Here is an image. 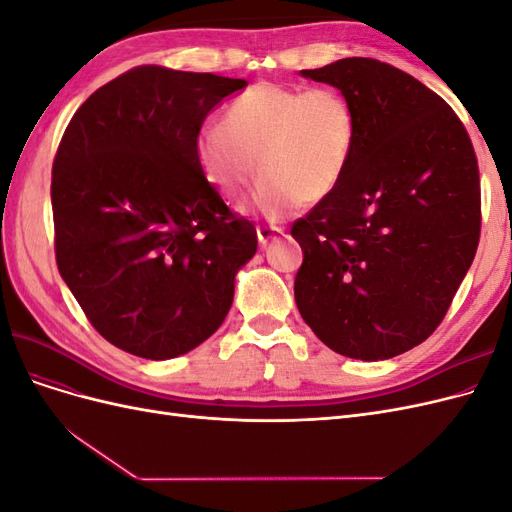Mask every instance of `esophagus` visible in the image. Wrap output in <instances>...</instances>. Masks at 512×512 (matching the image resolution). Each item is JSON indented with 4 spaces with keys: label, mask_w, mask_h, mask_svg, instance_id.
<instances>
[{
    "label": "esophagus",
    "mask_w": 512,
    "mask_h": 512,
    "mask_svg": "<svg viewBox=\"0 0 512 512\" xmlns=\"http://www.w3.org/2000/svg\"><path fill=\"white\" fill-rule=\"evenodd\" d=\"M256 232H258V243L265 247L280 235H284V228L282 226H258Z\"/></svg>",
    "instance_id": "1"
}]
</instances>
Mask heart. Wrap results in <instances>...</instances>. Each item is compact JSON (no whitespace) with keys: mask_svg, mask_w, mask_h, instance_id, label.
Instances as JSON below:
<instances>
[{"mask_svg":"<svg viewBox=\"0 0 512 512\" xmlns=\"http://www.w3.org/2000/svg\"><path fill=\"white\" fill-rule=\"evenodd\" d=\"M356 123L350 102L331 87L256 83L232 100L224 126L207 123L196 136V160L222 194L237 198L265 175L254 207L282 220L327 198L350 164Z\"/></svg>","mask_w":512,"mask_h":512,"instance_id":"b5f03b06","label":"heart"}]
</instances>
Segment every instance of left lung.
<instances>
[{"instance_id": "left-lung-1", "label": "left lung", "mask_w": 512, "mask_h": 512, "mask_svg": "<svg viewBox=\"0 0 512 512\" xmlns=\"http://www.w3.org/2000/svg\"><path fill=\"white\" fill-rule=\"evenodd\" d=\"M339 89L354 113L337 188L292 226L303 250L294 301L322 344L386 361L436 331L480 235L470 136L438 94L367 57L301 70Z\"/></svg>"}]
</instances>
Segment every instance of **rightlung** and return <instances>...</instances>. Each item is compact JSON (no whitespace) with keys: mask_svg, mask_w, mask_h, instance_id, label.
I'll return each mask as SVG.
<instances>
[{"mask_svg":"<svg viewBox=\"0 0 512 512\" xmlns=\"http://www.w3.org/2000/svg\"><path fill=\"white\" fill-rule=\"evenodd\" d=\"M243 79L141 66L91 94L53 162L55 256L96 331L151 361L220 329L256 254L196 160V136Z\"/></svg>","mask_w":512,"mask_h":512,"instance_id":"add662e5","label":"right lung"}]
</instances>
